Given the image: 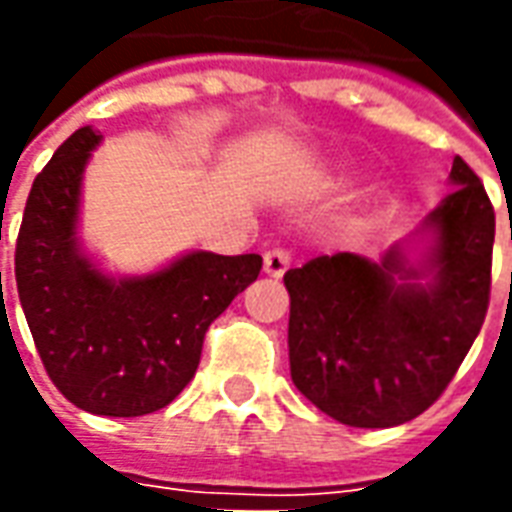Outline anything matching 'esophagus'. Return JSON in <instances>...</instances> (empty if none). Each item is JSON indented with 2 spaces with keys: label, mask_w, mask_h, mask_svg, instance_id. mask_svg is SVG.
Listing matches in <instances>:
<instances>
[{
  "label": "esophagus",
  "mask_w": 512,
  "mask_h": 512,
  "mask_svg": "<svg viewBox=\"0 0 512 512\" xmlns=\"http://www.w3.org/2000/svg\"><path fill=\"white\" fill-rule=\"evenodd\" d=\"M290 266V255L285 249H268L266 255H263V271H266L268 277L279 279Z\"/></svg>",
  "instance_id": "1"
}]
</instances>
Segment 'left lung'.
<instances>
[{
	"mask_svg": "<svg viewBox=\"0 0 512 512\" xmlns=\"http://www.w3.org/2000/svg\"><path fill=\"white\" fill-rule=\"evenodd\" d=\"M450 183L455 191L422 224L433 238L422 266L392 246L381 263L337 252L285 274L290 378L343 425L392 428L419 417L480 334L494 205L461 156Z\"/></svg>",
	"mask_w": 512,
	"mask_h": 512,
	"instance_id": "8db88e82",
	"label": "left lung"
}]
</instances>
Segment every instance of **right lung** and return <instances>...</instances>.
<instances>
[{
	"mask_svg": "<svg viewBox=\"0 0 512 512\" xmlns=\"http://www.w3.org/2000/svg\"><path fill=\"white\" fill-rule=\"evenodd\" d=\"M98 142L79 128L32 183L16 241L18 299L40 362L73 406L142 417L194 378L208 326L255 282L263 257L189 252L145 277L104 274L76 238Z\"/></svg>",
	"mask_w": 512,
	"mask_h": 512,
	"instance_id": "obj_1",
	"label": "right lung"
}]
</instances>
